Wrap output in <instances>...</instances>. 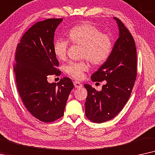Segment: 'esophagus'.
Returning a JSON list of instances; mask_svg holds the SVG:
<instances>
[{"label": "esophagus", "mask_w": 155, "mask_h": 155, "mask_svg": "<svg viewBox=\"0 0 155 155\" xmlns=\"http://www.w3.org/2000/svg\"><path fill=\"white\" fill-rule=\"evenodd\" d=\"M74 85L75 86V88H81L82 87V84L79 81H74Z\"/></svg>", "instance_id": "34e87169"}]
</instances>
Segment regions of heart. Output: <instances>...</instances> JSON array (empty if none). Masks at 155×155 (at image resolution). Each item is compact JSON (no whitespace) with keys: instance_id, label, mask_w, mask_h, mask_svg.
<instances>
[{"instance_id":"obj_1","label":"heart","mask_w":155,"mask_h":155,"mask_svg":"<svg viewBox=\"0 0 155 155\" xmlns=\"http://www.w3.org/2000/svg\"><path fill=\"white\" fill-rule=\"evenodd\" d=\"M67 36L72 44L82 46L81 57L87 59L94 66L104 64L112 53L113 42L111 37L101 32L89 22L74 26L69 30ZM69 44V41L61 38L57 39L54 42V53L59 60L67 58ZM88 67L89 65L86 60L69 61L64 66V71L74 79H81Z\"/></svg>"}]
</instances>
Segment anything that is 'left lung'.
Returning <instances> with one entry per match:
<instances>
[{
	"label": "left lung",
	"mask_w": 155,
	"mask_h": 155,
	"mask_svg": "<svg viewBox=\"0 0 155 155\" xmlns=\"http://www.w3.org/2000/svg\"><path fill=\"white\" fill-rule=\"evenodd\" d=\"M119 38L108 60L91 76L93 81H106L98 91L84 84L88 95L85 114L91 122L101 123L113 118L126 104L137 76V51L129 30L117 18Z\"/></svg>",
	"instance_id": "obj_1"
}]
</instances>
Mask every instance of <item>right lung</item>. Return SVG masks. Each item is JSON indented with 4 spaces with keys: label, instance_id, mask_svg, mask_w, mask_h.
Returning a JSON list of instances; mask_svg holds the SVG:
<instances>
[{
    "label": "right lung",
    "instance_id": "add662e5",
    "mask_svg": "<svg viewBox=\"0 0 155 155\" xmlns=\"http://www.w3.org/2000/svg\"><path fill=\"white\" fill-rule=\"evenodd\" d=\"M62 18L38 22L22 37L15 50V81L25 108L39 120L51 123L64 115L74 84L64 77L49 84L47 76H58L59 61L53 50L54 36Z\"/></svg>",
    "mask_w": 155,
    "mask_h": 155
}]
</instances>
